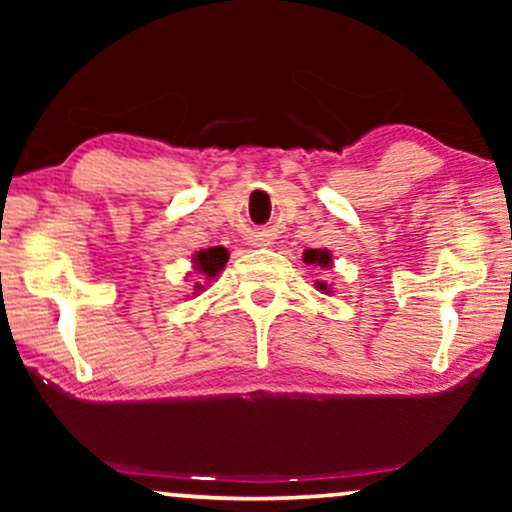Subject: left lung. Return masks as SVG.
<instances>
[{
    "mask_svg": "<svg viewBox=\"0 0 512 512\" xmlns=\"http://www.w3.org/2000/svg\"><path fill=\"white\" fill-rule=\"evenodd\" d=\"M305 263H317L321 268H328L331 265V254L326 249H307L305 251ZM319 289L326 291V282H319Z\"/></svg>",
    "mask_w": 512,
    "mask_h": 512,
    "instance_id": "8db88e82",
    "label": "left lung"
}]
</instances>
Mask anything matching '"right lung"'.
<instances>
[{"label":"right lung","mask_w":512,"mask_h":512,"mask_svg":"<svg viewBox=\"0 0 512 512\" xmlns=\"http://www.w3.org/2000/svg\"><path fill=\"white\" fill-rule=\"evenodd\" d=\"M228 261V251L223 247H212V249H202L200 254H195L193 263H195V270L200 272L202 277L212 279L221 272L223 265ZM195 289H202V284L195 286Z\"/></svg>","instance_id":"obj_1"}]
</instances>
